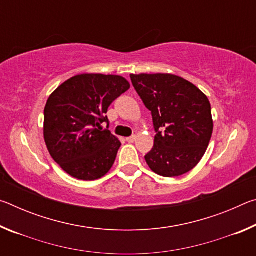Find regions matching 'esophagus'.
<instances>
[{
	"mask_svg": "<svg viewBox=\"0 0 256 256\" xmlns=\"http://www.w3.org/2000/svg\"><path fill=\"white\" fill-rule=\"evenodd\" d=\"M136 136H128V138H126V141L128 142V144H133V142L136 141Z\"/></svg>",
	"mask_w": 256,
	"mask_h": 256,
	"instance_id": "esophagus-1",
	"label": "esophagus"
}]
</instances>
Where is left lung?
I'll use <instances>...</instances> for the list:
<instances>
[{"instance_id":"left-lung-1","label":"left lung","mask_w":256,"mask_h":256,"mask_svg":"<svg viewBox=\"0 0 256 256\" xmlns=\"http://www.w3.org/2000/svg\"><path fill=\"white\" fill-rule=\"evenodd\" d=\"M132 84L152 115L154 144L144 159L164 177L186 174L204 156L214 131L208 97L174 74H131Z\"/></svg>"}]
</instances>
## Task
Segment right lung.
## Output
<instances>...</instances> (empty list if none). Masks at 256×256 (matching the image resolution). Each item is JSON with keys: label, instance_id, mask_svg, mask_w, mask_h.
<instances>
[{"label": "right lung", "instance_id": "obj_1", "mask_svg": "<svg viewBox=\"0 0 256 256\" xmlns=\"http://www.w3.org/2000/svg\"><path fill=\"white\" fill-rule=\"evenodd\" d=\"M120 76L80 74L50 94L44 110V138L52 158L68 175L94 180L106 175L120 142L108 130L110 104L128 92ZM108 128H102V123Z\"/></svg>", "mask_w": 256, "mask_h": 256}]
</instances>
